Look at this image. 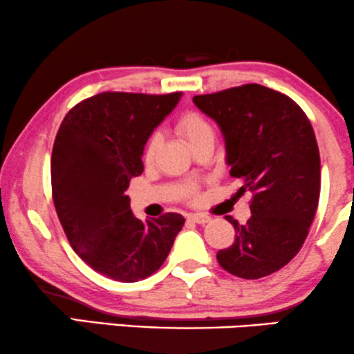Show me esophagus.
Here are the masks:
<instances>
[{
	"mask_svg": "<svg viewBox=\"0 0 354 354\" xmlns=\"http://www.w3.org/2000/svg\"><path fill=\"white\" fill-rule=\"evenodd\" d=\"M187 220L197 223V225H205V223L210 221V216L202 215V213H196V215H189Z\"/></svg>",
	"mask_w": 354,
	"mask_h": 354,
	"instance_id": "34e87169",
	"label": "esophagus"
}]
</instances>
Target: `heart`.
I'll list each match as a JSON object with an SVG mask.
<instances>
[{"instance_id":"obj_1","label":"heart","mask_w":354,"mask_h":354,"mask_svg":"<svg viewBox=\"0 0 354 354\" xmlns=\"http://www.w3.org/2000/svg\"><path fill=\"white\" fill-rule=\"evenodd\" d=\"M176 131L191 149L196 146V144L202 142L203 139L215 136L212 123L207 120L205 115H202L201 112H196V111L184 112L183 115L178 118ZM160 144H162V134L152 133L147 139L146 146H144L142 160L146 163H151L153 158H156V153L158 151V147H160Z\"/></svg>"}]
</instances>
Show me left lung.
Listing matches in <instances>:
<instances>
[{
    "label": "left lung",
    "mask_w": 354,
    "mask_h": 354,
    "mask_svg": "<svg viewBox=\"0 0 354 354\" xmlns=\"http://www.w3.org/2000/svg\"><path fill=\"white\" fill-rule=\"evenodd\" d=\"M220 125L231 176L239 194L252 192L245 225L231 247L216 253L223 270L242 279L270 276L300 252L315 220L321 192V160L306 113L286 94L248 83L194 96Z\"/></svg>",
    "instance_id": "8db88e82"
}]
</instances>
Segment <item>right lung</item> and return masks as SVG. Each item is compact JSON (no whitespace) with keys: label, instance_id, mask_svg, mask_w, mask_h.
Instances as JSON below:
<instances>
[{"label":"right lung","instance_id":"obj_1","mask_svg":"<svg viewBox=\"0 0 354 354\" xmlns=\"http://www.w3.org/2000/svg\"><path fill=\"white\" fill-rule=\"evenodd\" d=\"M181 91H106L73 106L59 127L51 156L53 201L73 250L99 274L138 282L167 260L184 218L165 213L138 220L129 179L144 170L149 136Z\"/></svg>","mask_w":354,"mask_h":354}]
</instances>
